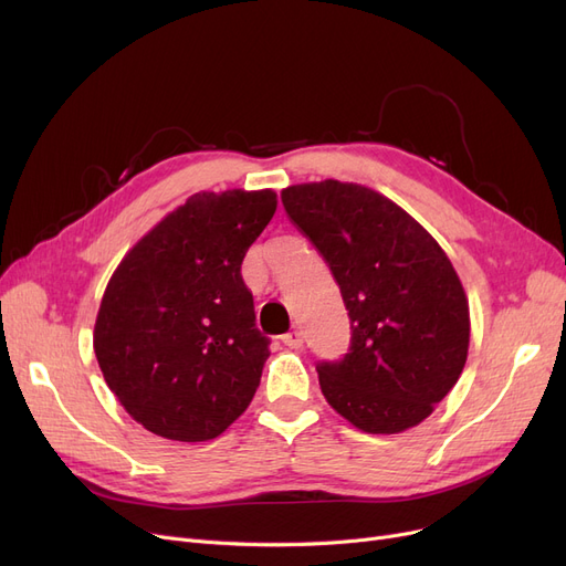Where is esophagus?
Masks as SVG:
<instances>
[{
	"label": "esophagus",
	"mask_w": 566,
	"mask_h": 566,
	"mask_svg": "<svg viewBox=\"0 0 566 566\" xmlns=\"http://www.w3.org/2000/svg\"><path fill=\"white\" fill-rule=\"evenodd\" d=\"M282 342L286 344L289 349H301L303 347V333L301 331H289L286 335H282Z\"/></svg>",
	"instance_id": "obj_1"
}]
</instances>
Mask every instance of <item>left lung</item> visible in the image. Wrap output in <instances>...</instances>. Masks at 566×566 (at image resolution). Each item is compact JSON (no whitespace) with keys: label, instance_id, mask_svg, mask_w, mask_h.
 <instances>
[{"label":"left lung","instance_id":"left-lung-1","mask_svg":"<svg viewBox=\"0 0 566 566\" xmlns=\"http://www.w3.org/2000/svg\"><path fill=\"white\" fill-rule=\"evenodd\" d=\"M282 203L349 310V352L316 363L324 398L363 432L419 426L455 386L470 347V305L449 256L413 217L363 185H293Z\"/></svg>","mask_w":566,"mask_h":566}]
</instances>
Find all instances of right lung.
Masks as SVG:
<instances>
[{"mask_svg":"<svg viewBox=\"0 0 566 566\" xmlns=\"http://www.w3.org/2000/svg\"><path fill=\"white\" fill-rule=\"evenodd\" d=\"M275 208L270 189L193 193L117 265L94 354L145 430L208 441L250 407L270 339L256 328L240 265Z\"/></svg>","mask_w":566,"mask_h":566,"instance_id":"1","label":"right lung"}]
</instances>
